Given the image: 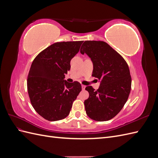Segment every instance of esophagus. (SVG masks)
I'll return each mask as SVG.
<instances>
[{
  "label": "esophagus",
  "mask_w": 158,
  "mask_h": 158,
  "mask_svg": "<svg viewBox=\"0 0 158 158\" xmlns=\"http://www.w3.org/2000/svg\"><path fill=\"white\" fill-rule=\"evenodd\" d=\"M85 85L82 84V88L83 89H85Z\"/></svg>",
  "instance_id": "1"
}]
</instances>
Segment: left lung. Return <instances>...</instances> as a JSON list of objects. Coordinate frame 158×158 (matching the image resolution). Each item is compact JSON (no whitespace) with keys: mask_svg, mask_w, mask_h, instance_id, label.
I'll return each mask as SVG.
<instances>
[{"mask_svg":"<svg viewBox=\"0 0 158 158\" xmlns=\"http://www.w3.org/2000/svg\"><path fill=\"white\" fill-rule=\"evenodd\" d=\"M93 62L92 76L101 80L95 90L89 85L85 90L89 98L84 101L87 115L96 121H106L121 111L131 89V76L128 64L123 57L107 43L85 41L80 49Z\"/></svg>","mask_w":158,"mask_h":158,"instance_id":"left-lung-1","label":"left lung"}]
</instances>
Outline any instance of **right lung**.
<instances>
[{"label":"right lung","mask_w":158,"mask_h":158,"mask_svg":"<svg viewBox=\"0 0 158 158\" xmlns=\"http://www.w3.org/2000/svg\"><path fill=\"white\" fill-rule=\"evenodd\" d=\"M82 42L55 43L32 62L27 79V92L33 107L46 120L56 121L67 117L82 90L77 81L69 83L64 78Z\"/></svg>","instance_id":"right-lung-1"}]
</instances>
